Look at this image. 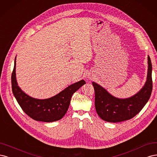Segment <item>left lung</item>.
<instances>
[{
	"label": "left lung",
	"instance_id": "1",
	"mask_svg": "<svg viewBox=\"0 0 157 157\" xmlns=\"http://www.w3.org/2000/svg\"><path fill=\"white\" fill-rule=\"evenodd\" d=\"M95 93V108L99 117L110 123H118L133 118L142 109L153 89L152 64L148 56L147 81L140 91L128 98L121 99L111 95L104 88L93 82Z\"/></svg>",
	"mask_w": 157,
	"mask_h": 157
}]
</instances>
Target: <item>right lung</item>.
<instances>
[{
	"instance_id": "1",
	"label": "right lung",
	"mask_w": 157,
	"mask_h": 157,
	"mask_svg": "<svg viewBox=\"0 0 157 157\" xmlns=\"http://www.w3.org/2000/svg\"><path fill=\"white\" fill-rule=\"evenodd\" d=\"M85 83L84 80H81L48 99L33 98L25 94L17 85L15 59L12 74V92L23 112L34 120L49 123L62 119L69 108L72 94Z\"/></svg>"
}]
</instances>
